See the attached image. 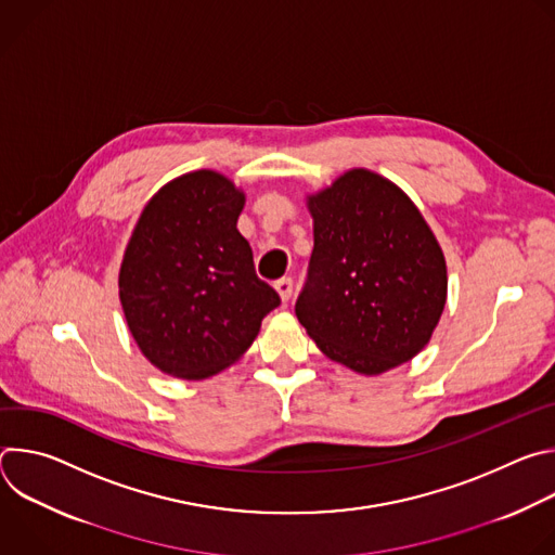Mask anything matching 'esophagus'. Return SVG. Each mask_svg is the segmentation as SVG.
Returning <instances> with one entry per match:
<instances>
[{"label": "esophagus", "mask_w": 555, "mask_h": 555, "mask_svg": "<svg viewBox=\"0 0 555 555\" xmlns=\"http://www.w3.org/2000/svg\"><path fill=\"white\" fill-rule=\"evenodd\" d=\"M274 289L279 292L281 300L287 302V300L292 298V292H294V281H292V279H281V281L274 283Z\"/></svg>", "instance_id": "1"}]
</instances>
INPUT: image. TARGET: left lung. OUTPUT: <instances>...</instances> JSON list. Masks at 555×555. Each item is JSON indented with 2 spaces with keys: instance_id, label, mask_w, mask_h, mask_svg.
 <instances>
[{
  "instance_id": "1",
  "label": "left lung",
  "mask_w": 555,
  "mask_h": 555,
  "mask_svg": "<svg viewBox=\"0 0 555 555\" xmlns=\"http://www.w3.org/2000/svg\"><path fill=\"white\" fill-rule=\"evenodd\" d=\"M307 208L313 253L298 323L327 358L364 375L415 358L448 294L443 253L417 206L386 178L351 169Z\"/></svg>"
}]
</instances>
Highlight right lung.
<instances>
[{
	"label": "right lung",
	"instance_id": "right-lung-1",
	"mask_svg": "<svg viewBox=\"0 0 555 555\" xmlns=\"http://www.w3.org/2000/svg\"><path fill=\"white\" fill-rule=\"evenodd\" d=\"M246 195L221 173L176 178L144 206L118 289L144 358L163 373L204 379L240 360L279 294L255 272L236 230Z\"/></svg>",
	"mask_w": 555,
	"mask_h": 555
}]
</instances>
